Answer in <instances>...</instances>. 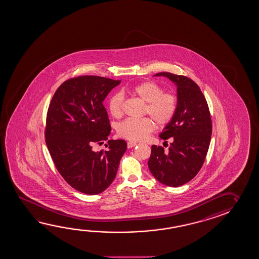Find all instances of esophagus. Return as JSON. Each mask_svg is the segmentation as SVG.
Segmentation results:
<instances>
[{
  "label": "esophagus",
  "instance_id": "34e87169",
  "mask_svg": "<svg viewBox=\"0 0 259 259\" xmlns=\"http://www.w3.org/2000/svg\"><path fill=\"white\" fill-rule=\"evenodd\" d=\"M127 148L128 149H131V148H133V147H135L136 146L137 143L136 142H134V141H128L127 143Z\"/></svg>",
  "mask_w": 259,
  "mask_h": 259
}]
</instances>
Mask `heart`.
<instances>
[{"mask_svg":"<svg viewBox=\"0 0 259 259\" xmlns=\"http://www.w3.org/2000/svg\"><path fill=\"white\" fill-rule=\"evenodd\" d=\"M127 92L146 102L145 113L149 114L155 123L162 127L170 122L178 109V99L175 94L163 92L162 89L153 81H143L130 89ZM123 96L114 93L109 98L108 108L114 118L122 114ZM154 123L150 118H127L118 124L117 132L120 137L130 141H141L153 131Z\"/></svg>","mask_w":259,"mask_h":259,"instance_id":"obj_1","label":"heart"}]
</instances>
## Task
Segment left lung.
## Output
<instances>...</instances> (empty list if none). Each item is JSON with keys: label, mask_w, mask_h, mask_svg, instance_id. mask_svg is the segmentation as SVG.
<instances>
[{"label": "left lung", "mask_w": 259, "mask_h": 259, "mask_svg": "<svg viewBox=\"0 0 259 259\" xmlns=\"http://www.w3.org/2000/svg\"><path fill=\"white\" fill-rule=\"evenodd\" d=\"M154 76L167 77L176 84L178 109L159 135L164 141L170 139L168 149L153 145L148 166L156 180L176 188L192 180L203 166L212 134L210 112L206 98L192 79L170 72Z\"/></svg>", "instance_id": "left-lung-1"}]
</instances>
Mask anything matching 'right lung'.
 Returning <instances> with one entry per match:
<instances>
[{
  "mask_svg": "<svg viewBox=\"0 0 259 259\" xmlns=\"http://www.w3.org/2000/svg\"><path fill=\"white\" fill-rule=\"evenodd\" d=\"M120 80L79 76L57 89L49 106L45 141L53 163L66 182L79 192L97 195L114 180L127 149L123 140H110L107 149L94 144L108 140L111 127L103 101Z\"/></svg>",
  "mask_w": 259,
  "mask_h": 259,
  "instance_id": "add662e5",
  "label": "right lung"
}]
</instances>
